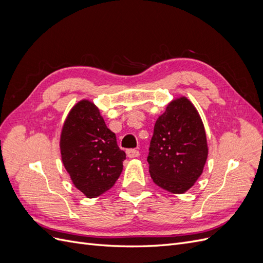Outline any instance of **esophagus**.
I'll use <instances>...</instances> for the list:
<instances>
[{
	"label": "esophagus",
	"instance_id": "esophagus-1",
	"mask_svg": "<svg viewBox=\"0 0 263 263\" xmlns=\"http://www.w3.org/2000/svg\"><path fill=\"white\" fill-rule=\"evenodd\" d=\"M126 154H127V157H128V158H137L140 155L139 151L136 150V149H128L126 151Z\"/></svg>",
	"mask_w": 263,
	"mask_h": 263
}]
</instances>
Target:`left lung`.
<instances>
[{
  "instance_id": "1",
  "label": "left lung",
  "mask_w": 263,
  "mask_h": 263,
  "mask_svg": "<svg viewBox=\"0 0 263 263\" xmlns=\"http://www.w3.org/2000/svg\"><path fill=\"white\" fill-rule=\"evenodd\" d=\"M209 146L202 118L186 97L172 100L158 117L150 141L148 163L157 185L185 193L203 173Z\"/></svg>"
}]
</instances>
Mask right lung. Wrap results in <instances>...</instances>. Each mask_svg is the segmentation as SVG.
I'll return each instance as SVG.
<instances>
[{"mask_svg": "<svg viewBox=\"0 0 263 263\" xmlns=\"http://www.w3.org/2000/svg\"><path fill=\"white\" fill-rule=\"evenodd\" d=\"M59 147L73 185L89 198L106 192L123 171L126 154L90 100L79 101L70 109L62 125Z\"/></svg>", "mask_w": 263, "mask_h": 263, "instance_id": "right-lung-1", "label": "right lung"}]
</instances>
